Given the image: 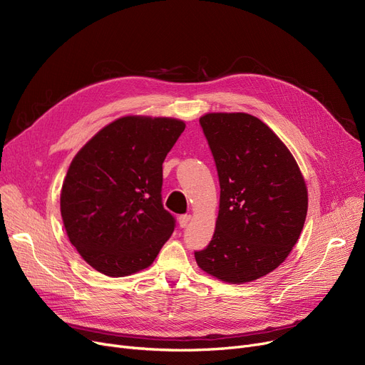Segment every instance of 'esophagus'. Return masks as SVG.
Wrapping results in <instances>:
<instances>
[{
    "instance_id": "34e87169",
    "label": "esophagus",
    "mask_w": 365,
    "mask_h": 365,
    "mask_svg": "<svg viewBox=\"0 0 365 365\" xmlns=\"http://www.w3.org/2000/svg\"><path fill=\"white\" fill-rule=\"evenodd\" d=\"M189 222H190V216H189V215H182V216L179 217V225H180V227H186V226L189 225Z\"/></svg>"
}]
</instances>
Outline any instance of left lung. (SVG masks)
Masks as SVG:
<instances>
[{
	"label": "left lung",
	"mask_w": 365,
	"mask_h": 365,
	"mask_svg": "<svg viewBox=\"0 0 365 365\" xmlns=\"http://www.w3.org/2000/svg\"><path fill=\"white\" fill-rule=\"evenodd\" d=\"M217 168L220 204L215 235L195 260L225 282L264 277L287 259L308 212V189L290 150L244 112L200 118Z\"/></svg>",
	"instance_id": "obj_1"
}]
</instances>
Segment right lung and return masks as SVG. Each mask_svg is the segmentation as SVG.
<instances>
[{"instance_id":"obj_1","label":"right lung","mask_w":365,"mask_h":365,"mask_svg":"<svg viewBox=\"0 0 365 365\" xmlns=\"http://www.w3.org/2000/svg\"><path fill=\"white\" fill-rule=\"evenodd\" d=\"M183 130L180 120L130 115L103 127L72 160L61 213L71 244L96 271L145 269L175 231L163 205V163Z\"/></svg>"}]
</instances>
